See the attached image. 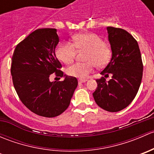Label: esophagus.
Returning <instances> with one entry per match:
<instances>
[{"mask_svg":"<svg viewBox=\"0 0 154 154\" xmlns=\"http://www.w3.org/2000/svg\"><path fill=\"white\" fill-rule=\"evenodd\" d=\"M86 81H87L86 79H79L78 80L79 83H85V82H86Z\"/></svg>","mask_w":154,"mask_h":154,"instance_id":"34e87169","label":"esophagus"}]
</instances>
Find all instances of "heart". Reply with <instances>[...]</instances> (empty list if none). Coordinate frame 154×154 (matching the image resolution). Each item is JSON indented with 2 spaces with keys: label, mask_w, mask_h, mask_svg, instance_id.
<instances>
[{
  "label": "heart",
  "mask_w": 154,
  "mask_h": 154,
  "mask_svg": "<svg viewBox=\"0 0 154 154\" xmlns=\"http://www.w3.org/2000/svg\"><path fill=\"white\" fill-rule=\"evenodd\" d=\"M72 43L65 42L56 50L57 59L65 64H69L74 60L76 48L78 51H86L84 60L86 63H77L66 69L68 76L85 79L94 70L95 66L98 68L105 67L111 59V51L103 45L100 37L92 32H83L74 35Z\"/></svg>",
  "instance_id": "obj_1"
}]
</instances>
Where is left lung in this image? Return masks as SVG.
Returning a JSON list of instances; mask_svg holds the SVG:
<instances>
[{
	"instance_id": "obj_1",
	"label": "left lung",
	"mask_w": 154,
	"mask_h": 154,
	"mask_svg": "<svg viewBox=\"0 0 154 154\" xmlns=\"http://www.w3.org/2000/svg\"><path fill=\"white\" fill-rule=\"evenodd\" d=\"M112 57L96 80L97 88L93 93L96 103L108 112H119L130 104L136 97L142 78L143 64L137 41L127 31L107 27Z\"/></svg>"
}]
</instances>
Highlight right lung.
Returning a JSON list of instances; mask_svg holds the SVG:
<instances>
[{"mask_svg": "<svg viewBox=\"0 0 154 154\" xmlns=\"http://www.w3.org/2000/svg\"><path fill=\"white\" fill-rule=\"evenodd\" d=\"M60 42L57 29H38L15 48L11 74L14 87L24 106L38 116L54 118L68 108L78 85L76 77L63 74L55 49ZM53 72L63 82L49 80Z\"/></svg>", "mask_w": 154, "mask_h": 154, "instance_id": "1", "label": "right lung"}]
</instances>
